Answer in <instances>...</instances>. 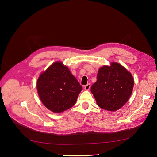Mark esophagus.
Returning <instances> with one entry per match:
<instances>
[{
  "mask_svg": "<svg viewBox=\"0 0 157 157\" xmlns=\"http://www.w3.org/2000/svg\"><path fill=\"white\" fill-rule=\"evenodd\" d=\"M90 87H91V85L90 84H87L86 86H85L84 87V90L86 91H89L90 89Z\"/></svg>",
  "mask_w": 157,
  "mask_h": 157,
  "instance_id": "1",
  "label": "esophagus"
}]
</instances>
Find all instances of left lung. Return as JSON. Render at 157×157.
Listing matches in <instances>:
<instances>
[{"mask_svg":"<svg viewBox=\"0 0 157 157\" xmlns=\"http://www.w3.org/2000/svg\"><path fill=\"white\" fill-rule=\"evenodd\" d=\"M134 86L133 75L118 62L100 67L97 82L91 91L100 108L115 111L126 104L132 93Z\"/></svg>","mask_w":157,"mask_h":157,"instance_id":"1","label":"left lung"}]
</instances>
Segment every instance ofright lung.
<instances>
[{
    "instance_id": "1",
    "label": "right lung",
    "mask_w": 157,
    "mask_h": 157,
    "mask_svg": "<svg viewBox=\"0 0 157 157\" xmlns=\"http://www.w3.org/2000/svg\"><path fill=\"white\" fill-rule=\"evenodd\" d=\"M36 90L45 107L59 113L73 107L82 87L67 66L56 61L40 74Z\"/></svg>"
}]
</instances>
